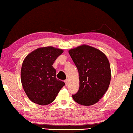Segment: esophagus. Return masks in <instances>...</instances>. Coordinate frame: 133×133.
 Here are the masks:
<instances>
[{
    "mask_svg": "<svg viewBox=\"0 0 133 133\" xmlns=\"http://www.w3.org/2000/svg\"><path fill=\"white\" fill-rule=\"evenodd\" d=\"M64 82H65V84H66V85H68V84H69L68 79H66V80L64 81Z\"/></svg>",
    "mask_w": 133,
    "mask_h": 133,
    "instance_id": "obj_1",
    "label": "esophagus"
}]
</instances>
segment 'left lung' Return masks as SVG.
I'll use <instances>...</instances> for the list:
<instances>
[{
	"label": "left lung",
	"instance_id": "left-lung-1",
	"mask_svg": "<svg viewBox=\"0 0 133 133\" xmlns=\"http://www.w3.org/2000/svg\"><path fill=\"white\" fill-rule=\"evenodd\" d=\"M69 53L79 72V88L76 94L72 95L73 100L86 106L97 103L110 85L108 58L100 50L87 45L70 49Z\"/></svg>",
	"mask_w": 133,
	"mask_h": 133
}]
</instances>
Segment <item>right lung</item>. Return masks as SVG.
I'll return each instance as SVG.
<instances>
[{
  "mask_svg": "<svg viewBox=\"0 0 133 133\" xmlns=\"http://www.w3.org/2000/svg\"><path fill=\"white\" fill-rule=\"evenodd\" d=\"M63 52L51 46L37 48L24 58L21 70V81L25 94L31 102L47 105L54 101L65 83L56 78L52 65Z\"/></svg>",
  "mask_w": 133,
  "mask_h": 133,
  "instance_id": "add662e5",
  "label": "right lung"
}]
</instances>
